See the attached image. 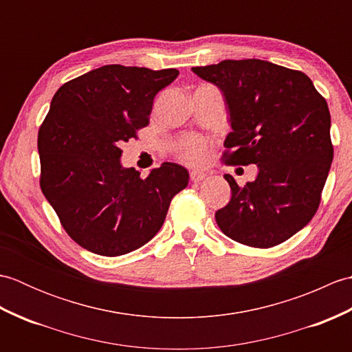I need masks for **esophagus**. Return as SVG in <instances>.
I'll return each instance as SVG.
<instances>
[{
	"label": "esophagus",
	"instance_id": "obj_1",
	"mask_svg": "<svg viewBox=\"0 0 352 352\" xmlns=\"http://www.w3.org/2000/svg\"><path fill=\"white\" fill-rule=\"evenodd\" d=\"M206 177H207V174H204V172H201V170H192V172H190V180H192L193 183L203 182Z\"/></svg>",
	"mask_w": 352,
	"mask_h": 352
}]
</instances>
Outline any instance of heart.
<instances>
[{
  "mask_svg": "<svg viewBox=\"0 0 352 352\" xmlns=\"http://www.w3.org/2000/svg\"><path fill=\"white\" fill-rule=\"evenodd\" d=\"M175 151L189 164H201L207 157V142L199 136H186L178 140Z\"/></svg>",
  "mask_w": 352,
  "mask_h": 352,
  "instance_id": "b5f03b06",
  "label": "heart"
}]
</instances>
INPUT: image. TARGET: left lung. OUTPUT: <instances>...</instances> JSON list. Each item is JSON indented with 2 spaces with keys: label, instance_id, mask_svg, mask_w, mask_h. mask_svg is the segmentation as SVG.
Returning <instances> with one entry per match:
<instances>
[{
  "label": "left lung",
  "instance_id": "obj_1",
  "mask_svg": "<svg viewBox=\"0 0 352 352\" xmlns=\"http://www.w3.org/2000/svg\"><path fill=\"white\" fill-rule=\"evenodd\" d=\"M218 86L231 131L223 142L230 164H257L254 182L241 188L231 175L230 203L214 213L233 241L271 248L315 216L333 162L327 101L301 71L258 58L222 60L192 68Z\"/></svg>",
  "mask_w": 352,
  "mask_h": 352
}]
</instances>
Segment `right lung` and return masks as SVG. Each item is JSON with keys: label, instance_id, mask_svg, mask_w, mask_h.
I'll use <instances>...</instances> for the list:
<instances>
[{"label": "right lung", "instance_id": "add662e5", "mask_svg": "<svg viewBox=\"0 0 352 352\" xmlns=\"http://www.w3.org/2000/svg\"><path fill=\"white\" fill-rule=\"evenodd\" d=\"M177 77L172 68L106 65L52 96L37 136L41 189L85 250L116 257L144 246L188 186V169L170 162L140 178L119 148L148 125L154 96Z\"/></svg>", "mask_w": 352, "mask_h": 352}]
</instances>
